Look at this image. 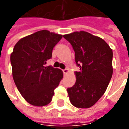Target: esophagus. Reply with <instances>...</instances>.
<instances>
[{"label":"esophagus","instance_id":"esophagus-1","mask_svg":"<svg viewBox=\"0 0 129 129\" xmlns=\"http://www.w3.org/2000/svg\"><path fill=\"white\" fill-rule=\"evenodd\" d=\"M62 71H63V73H64V75H67V73L69 72V70H68V69H64V70H63Z\"/></svg>","mask_w":129,"mask_h":129}]
</instances>
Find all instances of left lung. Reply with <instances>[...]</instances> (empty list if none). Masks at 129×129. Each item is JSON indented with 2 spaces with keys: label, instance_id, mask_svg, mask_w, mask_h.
I'll use <instances>...</instances> for the list:
<instances>
[{
  "label": "left lung",
  "instance_id": "obj_1",
  "mask_svg": "<svg viewBox=\"0 0 129 129\" xmlns=\"http://www.w3.org/2000/svg\"><path fill=\"white\" fill-rule=\"evenodd\" d=\"M71 44L80 72L76 82L67 88L70 101L74 106L88 108L105 93L113 75V51L103 39L81 31L65 34Z\"/></svg>",
  "mask_w": 129,
  "mask_h": 129
}]
</instances>
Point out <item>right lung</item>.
<instances>
[{"label":"right lung","instance_id":"1","mask_svg":"<svg viewBox=\"0 0 129 129\" xmlns=\"http://www.w3.org/2000/svg\"><path fill=\"white\" fill-rule=\"evenodd\" d=\"M62 38L42 30L21 39L14 46L11 54L13 78L21 95L32 106H44L52 101L63 77L61 70L45 66Z\"/></svg>","mask_w":129,"mask_h":129}]
</instances>
